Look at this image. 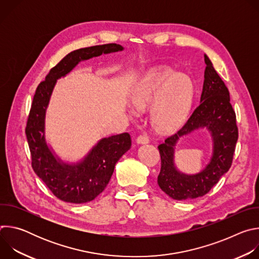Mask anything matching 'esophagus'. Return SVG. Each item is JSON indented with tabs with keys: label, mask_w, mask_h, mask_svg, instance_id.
I'll list each match as a JSON object with an SVG mask.
<instances>
[{
	"label": "esophagus",
	"mask_w": 259,
	"mask_h": 259,
	"mask_svg": "<svg viewBox=\"0 0 259 259\" xmlns=\"http://www.w3.org/2000/svg\"><path fill=\"white\" fill-rule=\"evenodd\" d=\"M136 141H137V143H139V144H145V143H149L150 138H149V136H147V135L142 134V135H139V136L137 137Z\"/></svg>",
	"instance_id": "34e87169"
}]
</instances>
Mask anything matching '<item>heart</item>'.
Listing matches in <instances>:
<instances>
[{"mask_svg": "<svg viewBox=\"0 0 259 259\" xmlns=\"http://www.w3.org/2000/svg\"><path fill=\"white\" fill-rule=\"evenodd\" d=\"M194 86L186 75L168 66L155 67L146 73L133 93L135 106L144 110L155 103L153 110L154 125L162 131L177 126L186 117L192 104ZM136 116L137 109H132Z\"/></svg>", "mask_w": 259, "mask_h": 259, "instance_id": "obj_1", "label": "heart"}]
</instances>
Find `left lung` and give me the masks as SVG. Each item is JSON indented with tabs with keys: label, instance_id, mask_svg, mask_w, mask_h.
I'll use <instances>...</instances> for the list:
<instances>
[{
	"label": "left lung",
	"instance_id": "left-lung-1",
	"mask_svg": "<svg viewBox=\"0 0 259 259\" xmlns=\"http://www.w3.org/2000/svg\"><path fill=\"white\" fill-rule=\"evenodd\" d=\"M205 63L200 104L186 124L158 146L161 156L158 184L165 194L174 200H192L206 195L231 168L236 150L239 133L236 113L230 102L229 89L207 55H205ZM204 126L210 131L213 139V155L210 163L198 175L180 174L172 160L176 142L181 136Z\"/></svg>",
	"mask_w": 259,
	"mask_h": 259
}]
</instances>
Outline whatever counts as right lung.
<instances>
[{
    "mask_svg": "<svg viewBox=\"0 0 259 259\" xmlns=\"http://www.w3.org/2000/svg\"><path fill=\"white\" fill-rule=\"evenodd\" d=\"M118 44H104L72 51L52 67L45 81L35 90L25 134L31 156V167L52 194L59 200L82 204L94 200L107 186L115 165L131 147L128 133L101 139L85 159L75 165L61 162L45 140L46 109L57 79L64 77L80 61L101 54L122 51Z\"/></svg>",
    "mask_w": 259,
    "mask_h": 259,
    "instance_id": "obj_1",
    "label": "right lung"
}]
</instances>
